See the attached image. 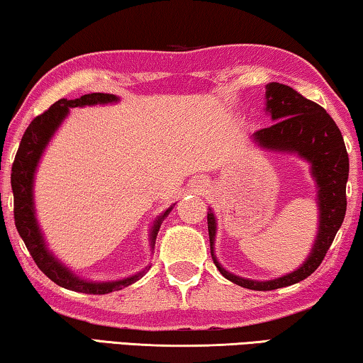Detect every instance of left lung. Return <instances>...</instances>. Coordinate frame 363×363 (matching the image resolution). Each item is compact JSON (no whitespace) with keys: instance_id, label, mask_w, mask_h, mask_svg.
Returning <instances> with one entry per match:
<instances>
[{"instance_id":"left-lung-1","label":"left lung","mask_w":363,"mask_h":363,"mask_svg":"<svg viewBox=\"0 0 363 363\" xmlns=\"http://www.w3.org/2000/svg\"><path fill=\"white\" fill-rule=\"evenodd\" d=\"M267 112L273 125L257 130L254 141L265 150L278 152H294L312 165V177L315 178L320 211L318 233L306 262L298 270L269 281H254L236 277L223 269L213 257V240L217 223L212 211L207 212L211 252L213 264L227 280L238 286L254 291H272L299 283L311 277L325 259L337 230L346 216V183L349 177V156L342 135L335 121L322 106L307 99L293 88L283 83L272 82L265 90Z\"/></svg>"}]
</instances>
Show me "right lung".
Instances as JSON below:
<instances>
[{
	"mask_svg": "<svg viewBox=\"0 0 363 363\" xmlns=\"http://www.w3.org/2000/svg\"><path fill=\"white\" fill-rule=\"evenodd\" d=\"M118 98L116 94L109 93H91L83 94L82 98L77 99H59L50 109L45 111L43 114L35 117L27 127L26 133H23L19 150H17L13 172H11V186H13L14 194V222L16 228L19 231L21 238L26 242L28 252L38 265V269L55 281L59 286L70 291H79V293L85 294H108L112 291H118L122 288H127L128 284L135 283L136 280L145 275V270L136 273L133 277L123 278L118 281H106V283H93L82 280L77 275H74L67 267L62 265L59 260L48 251L46 242L41 235L37 217H35V207H33V178L35 170L40 162L41 154H43L45 147L50 143L51 136L55 135L56 130L61 125L62 121L69 114L70 108H83V106H93V104H108L116 103ZM174 207V206H172ZM172 207H169L162 216H160L156 223L152 225L151 230V247L156 241L157 231L160 228V223L165 217L169 216Z\"/></svg>",
	"mask_w": 363,
	"mask_h": 363,
	"instance_id": "right-lung-1",
	"label": "right lung"
}]
</instances>
